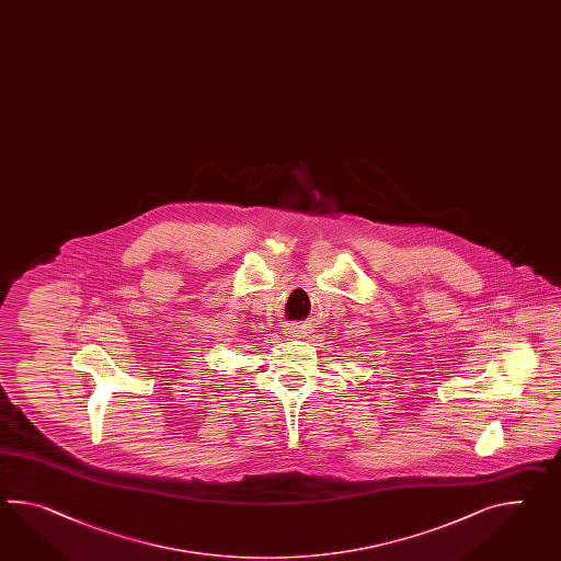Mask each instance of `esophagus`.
Here are the masks:
<instances>
[{"label":"esophagus","instance_id":"34e87169","mask_svg":"<svg viewBox=\"0 0 561 561\" xmlns=\"http://www.w3.org/2000/svg\"><path fill=\"white\" fill-rule=\"evenodd\" d=\"M308 324H301V322H291V324H287L286 329H284V334L287 336H291V339H304V336H308Z\"/></svg>","mask_w":561,"mask_h":561}]
</instances>
